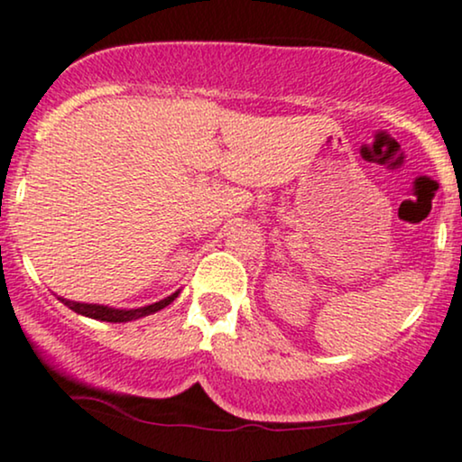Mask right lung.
<instances>
[{
    "mask_svg": "<svg viewBox=\"0 0 462 462\" xmlns=\"http://www.w3.org/2000/svg\"><path fill=\"white\" fill-rule=\"evenodd\" d=\"M178 293H180V291L171 293L169 298L156 301V304L141 306V309H113V306H104V304H84V301H73V300H65V298H58V300H60L65 306H69V309H71L73 312H78V315L91 317V319H97V321L125 323V321L141 319V317L153 315V312L162 310L164 306H169L173 300L178 298Z\"/></svg>",
    "mask_w": 462,
    "mask_h": 462,
    "instance_id": "right-lung-1",
    "label": "right lung"
}]
</instances>
